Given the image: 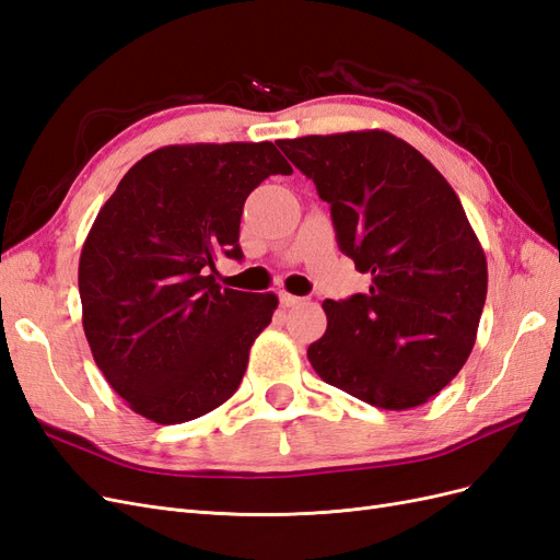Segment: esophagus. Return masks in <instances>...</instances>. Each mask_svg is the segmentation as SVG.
Segmentation results:
<instances>
[{
    "label": "esophagus",
    "mask_w": 560,
    "mask_h": 560,
    "mask_svg": "<svg viewBox=\"0 0 560 560\" xmlns=\"http://www.w3.org/2000/svg\"><path fill=\"white\" fill-rule=\"evenodd\" d=\"M280 303H282V306H287V308H292V306H301L303 299L294 296L290 292H280Z\"/></svg>",
    "instance_id": "1"
}]
</instances>
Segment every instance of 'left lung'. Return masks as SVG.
<instances>
[{
	"mask_svg": "<svg viewBox=\"0 0 560 560\" xmlns=\"http://www.w3.org/2000/svg\"><path fill=\"white\" fill-rule=\"evenodd\" d=\"M331 206L336 241L366 294L327 299L317 376L387 411L425 404L463 369L488 290L486 254L451 184L385 130L280 140Z\"/></svg>",
	"mask_w": 560,
	"mask_h": 560,
	"instance_id": "8db88e82",
	"label": "left lung"
}]
</instances>
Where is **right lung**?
<instances>
[{
	"mask_svg": "<svg viewBox=\"0 0 560 560\" xmlns=\"http://www.w3.org/2000/svg\"><path fill=\"white\" fill-rule=\"evenodd\" d=\"M268 175H292L270 142L151 151L97 212L79 259L93 360L135 413L177 425L238 389L276 294L214 282L217 254L243 259L241 214Z\"/></svg>",
	"mask_w": 560,
	"mask_h": 560,
	"instance_id": "add662e5",
	"label": "right lung"
}]
</instances>
